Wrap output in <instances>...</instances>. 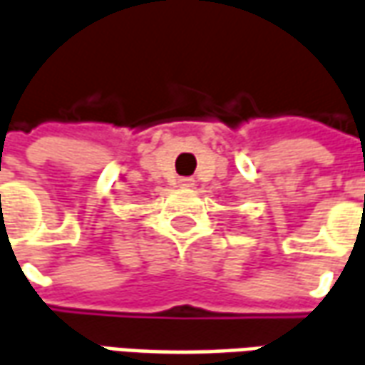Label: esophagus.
Here are the masks:
<instances>
[{
    "label": "esophagus",
    "instance_id": "obj_1",
    "mask_svg": "<svg viewBox=\"0 0 365 365\" xmlns=\"http://www.w3.org/2000/svg\"><path fill=\"white\" fill-rule=\"evenodd\" d=\"M180 185H183V187H193V180L192 178H182Z\"/></svg>",
    "mask_w": 365,
    "mask_h": 365
}]
</instances>
